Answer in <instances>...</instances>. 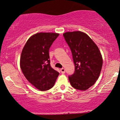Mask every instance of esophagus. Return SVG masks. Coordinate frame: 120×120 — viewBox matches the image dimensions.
Returning a JSON list of instances; mask_svg holds the SVG:
<instances>
[{"label": "esophagus", "mask_w": 120, "mask_h": 120, "mask_svg": "<svg viewBox=\"0 0 120 120\" xmlns=\"http://www.w3.org/2000/svg\"><path fill=\"white\" fill-rule=\"evenodd\" d=\"M60 71L62 74H64L65 73V69L64 68H62L60 69Z\"/></svg>", "instance_id": "34e87169"}]
</instances>
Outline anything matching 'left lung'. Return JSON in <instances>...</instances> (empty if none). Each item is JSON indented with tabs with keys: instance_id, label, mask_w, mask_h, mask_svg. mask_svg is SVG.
<instances>
[{
	"instance_id": "left-lung-1",
	"label": "left lung",
	"mask_w": 120,
	"mask_h": 120,
	"mask_svg": "<svg viewBox=\"0 0 120 120\" xmlns=\"http://www.w3.org/2000/svg\"><path fill=\"white\" fill-rule=\"evenodd\" d=\"M71 50L75 64L74 73L69 76L71 86L85 90L94 85L99 78L103 58L98 46L91 38L81 31L63 34Z\"/></svg>"
}]
</instances>
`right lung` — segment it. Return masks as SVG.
Returning <instances> with one entry per match:
<instances>
[{
	"mask_svg": "<svg viewBox=\"0 0 120 120\" xmlns=\"http://www.w3.org/2000/svg\"><path fill=\"white\" fill-rule=\"evenodd\" d=\"M59 34L39 32L31 36L23 48L20 57L22 72L32 85L41 91L54 86L59 72L50 64L49 50Z\"/></svg>",
	"mask_w": 120,
	"mask_h": 120,
	"instance_id": "obj_1",
	"label": "right lung"
}]
</instances>
